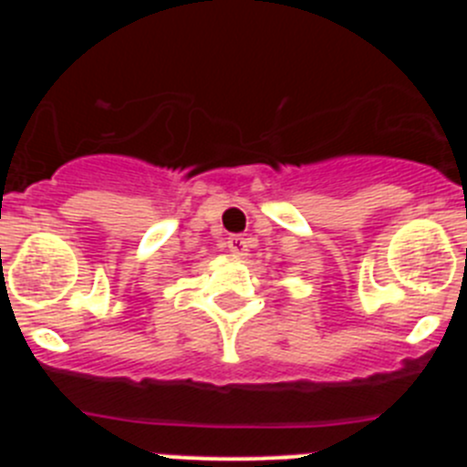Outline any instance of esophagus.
<instances>
[{"label":"esophagus","instance_id":"34e87169","mask_svg":"<svg viewBox=\"0 0 467 467\" xmlns=\"http://www.w3.org/2000/svg\"><path fill=\"white\" fill-rule=\"evenodd\" d=\"M226 247H229L231 254H236V257H245V254H247V238L229 236V238H226Z\"/></svg>","mask_w":467,"mask_h":467}]
</instances>
